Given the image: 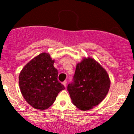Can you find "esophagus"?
Segmentation results:
<instances>
[{"mask_svg": "<svg viewBox=\"0 0 134 134\" xmlns=\"http://www.w3.org/2000/svg\"><path fill=\"white\" fill-rule=\"evenodd\" d=\"M63 86H64L65 87H66V86H67V81H66V80L63 81Z\"/></svg>", "mask_w": 134, "mask_h": 134, "instance_id": "1", "label": "esophagus"}]
</instances>
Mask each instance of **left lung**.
Instances as JSON below:
<instances>
[{"instance_id":"8db88e82","label":"left lung","mask_w":134,"mask_h":134,"mask_svg":"<svg viewBox=\"0 0 134 134\" xmlns=\"http://www.w3.org/2000/svg\"><path fill=\"white\" fill-rule=\"evenodd\" d=\"M110 87L107 72L92 58L77 64L72 82L67 86L72 102L81 110H88L100 103Z\"/></svg>"}]
</instances>
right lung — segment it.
Masks as SVG:
<instances>
[{"instance_id": "right-lung-1", "label": "right lung", "mask_w": 134, "mask_h": 134, "mask_svg": "<svg viewBox=\"0 0 134 134\" xmlns=\"http://www.w3.org/2000/svg\"><path fill=\"white\" fill-rule=\"evenodd\" d=\"M54 61L47 53H41L23 69L19 77L21 93L27 102L36 109L51 106L65 87L58 80Z\"/></svg>"}]
</instances>
